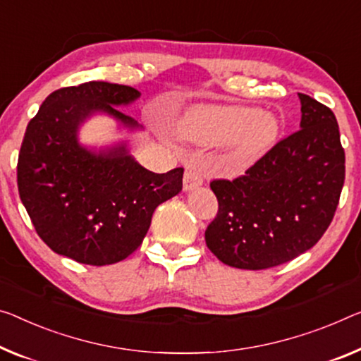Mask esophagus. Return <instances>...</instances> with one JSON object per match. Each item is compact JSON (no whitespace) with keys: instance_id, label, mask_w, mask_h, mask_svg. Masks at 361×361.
Returning <instances> with one entry per match:
<instances>
[{"instance_id":"obj_1","label":"esophagus","mask_w":361,"mask_h":361,"mask_svg":"<svg viewBox=\"0 0 361 361\" xmlns=\"http://www.w3.org/2000/svg\"><path fill=\"white\" fill-rule=\"evenodd\" d=\"M203 184V176L195 169H188L184 176V188L185 190H192L198 185Z\"/></svg>"}]
</instances>
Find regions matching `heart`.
Wrapping results in <instances>:
<instances>
[{"label":"heart","instance_id":"obj_1","mask_svg":"<svg viewBox=\"0 0 361 361\" xmlns=\"http://www.w3.org/2000/svg\"><path fill=\"white\" fill-rule=\"evenodd\" d=\"M188 140L214 145L229 142L227 163L242 168L274 145L279 126L271 114L248 106H198L180 121Z\"/></svg>","mask_w":361,"mask_h":361}]
</instances>
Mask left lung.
I'll list each match as a JSON object with an SVG mask.
<instances>
[{"mask_svg": "<svg viewBox=\"0 0 361 361\" xmlns=\"http://www.w3.org/2000/svg\"><path fill=\"white\" fill-rule=\"evenodd\" d=\"M300 127L235 179H213L218 213L204 231L214 257L240 269L290 262L319 240L334 218L345 152L332 111L298 93Z\"/></svg>", "mask_w": 361, "mask_h": 361, "instance_id": "8db88e82", "label": "left lung"}]
</instances>
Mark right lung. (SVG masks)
Wrapping results in <instances>:
<instances>
[{
    "instance_id": "obj_1",
    "label": "right lung",
    "mask_w": 361,
    "mask_h": 361,
    "mask_svg": "<svg viewBox=\"0 0 361 361\" xmlns=\"http://www.w3.org/2000/svg\"><path fill=\"white\" fill-rule=\"evenodd\" d=\"M137 88L85 82L48 95L30 119L18 159V188L37 234L54 253L90 266L123 262L142 245L158 204L182 190L184 168L152 173L126 147L95 154L77 143L87 116L104 111L137 123L113 104Z\"/></svg>"
}]
</instances>
